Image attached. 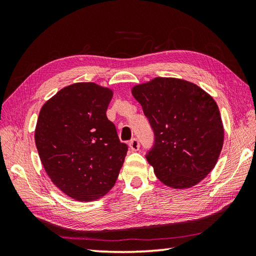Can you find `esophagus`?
Listing matches in <instances>:
<instances>
[{"mask_svg":"<svg viewBox=\"0 0 256 256\" xmlns=\"http://www.w3.org/2000/svg\"><path fill=\"white\" fill-rule=\"evenodd\" d=\"M128 146H130V148H131L133 152L138 150V148H140V142H138V138L131 140H130V143H128Z\"/></svg>","mask_w":256,"mask_h":256,"instance_id":"1","label":"esophagus"}]
</instances>
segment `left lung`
<instances>
[{
	"mask_svg": "<svg viewBox=\"0 0 256 256\" xmlns=\"http://www.w3.org/2000/svg\"><path fill=\"white\" fill-rule=\"evenodd\" d=\"M154 132L146 160L160 180L175 189L190 188L214 170L224 145L219 108L210 94L189 81L157 77L134 86Z\"/></svg>",
	"mask_w": 256,
	"mask_h": 256,
	"instance_id": "left-lung-1",
	"label": "left lung"
}]
</instances>
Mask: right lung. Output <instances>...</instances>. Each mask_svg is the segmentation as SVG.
I'll use <instances>...</instances> for the list:
<instances>
[{"label": "right lung", "instance_id": "right-lung-1", "mask_svg": "<svg viewBox=\"0 0 256 256\" xmlns=\"http://www.w3.org/2000/svg\"><path fill=\"white\" fill-rule=\"evenodd\" d=\"M113 91L94 82L64 86L38 116L35 143L56 187L78 201H92L116 184L128 153L106 118Z\"/></svg>", "mask_w": 256, "mask_h": 256}]
</instances>
